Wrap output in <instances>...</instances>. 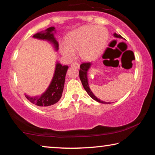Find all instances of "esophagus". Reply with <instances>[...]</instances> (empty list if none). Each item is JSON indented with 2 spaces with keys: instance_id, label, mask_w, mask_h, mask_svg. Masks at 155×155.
Listing matches in <instances>:
<instances>
[{
  "instance_id": "1",
  "label": "esophagus",
  "mask_w": 155,
  "mask_h": 155,
  "mask_svg": "<svg viewBox=\"0 0 155 155\" xmlns=\"http://www.w3.org/2000/svg\"><path fill=\"white\" fill-rule=\"evenodd\" d=\"M71 67H77V68H80V65L78 64V63H72L71 64Z\"/></svg>"
}]
</instances>
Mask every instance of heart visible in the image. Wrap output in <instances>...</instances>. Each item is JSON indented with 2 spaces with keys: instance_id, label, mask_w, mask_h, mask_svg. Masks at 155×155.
<instances>
[{
  "instance_id": "b5f03b06",
  "label": "heart",
  "mask_w": 155,
  "mask_h": 155,
  "mask_svg": "<svg viewBox=\"0 0 155 155\" xmlns=\"http://www.w3.org/2000/svg\"><path fill=\"white\" fill-rule=\"evenodd\" d=\"M109 38V32L102 26L83 25L68 33L60 52L65 58L72 59L75 51L85 61L96 59L101 55Z\"/></svg>"
}]
</instances>
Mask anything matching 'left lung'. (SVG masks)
<instances>
[{"mask_svg":"<svg viewBox=\"0 0 155 155\" xmlns=\"http://www.w3.org/2000/svg\"><path fill=\"white\" fill-rule=\"evenodd\" d=\"M114 37L115 38H120V39H123V40H125L124 38H123L122 37L118 35V34L114 33ZM92 64L91 63H83L81 65V70H79V77L81 81V83H82V85L83 86L84 89H85V91H87V93L89 94L91 98H93L94 100H95L96 101L98 102V103H103V104H111V103H107V102H104L100 100L99 98H97V97L94 95L93 94L92 91L91 90V89L90 88V85H89V81H88V71L90 69V68Z\"/></svg>","mask_w":155,"mask_h":155,"instance_id":"left-lung-1","label":"left lung"}]
</instances>
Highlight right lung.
I'll return each mask as SVG.
<instances>
[{"label":"right lung","instance_id":"right-lung-1","mask_svg":"<svg viewBox=\"0 0 155 155\" xmlns=\"http://www.w3.org/2000/svg\"><path fill=\"white\" fill-rule=\"evenodd\" d=\"M55 33V28L51 27L46 30L35 33L33 35V38L48 41L57 52L59 49V44L54 37ZM68 69V65H62L59 61H56L53 77L45 91L41 95L35 96H31L25 93L26 98L31 103L39 107H48L56 104L61 98Z\"/></svg>","mask_w":155,"mask_h":155}]
</instances>
